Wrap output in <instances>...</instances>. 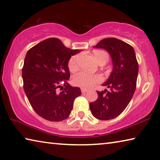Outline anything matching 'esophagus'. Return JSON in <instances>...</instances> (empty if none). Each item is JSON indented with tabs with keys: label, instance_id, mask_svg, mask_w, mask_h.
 I'll use <instances>...</instances> for the list:
<instances>
[{
	"label": "esophagus",
	"instance_id": "obj_1",
	"mask_svg": "<svg viewBox=\"0 0 160 160\" xmlns=\"http://www.w3.org/2000/svg\"><path fill=\"white\" fill-rule=\"evenodd\" d=\"M81 92H82V93H85V92H88V90H86V89L82 88V89H81Z\"/></svg>",
	"mask_w": 160,
	"mask_h": 160
}]
</instances>
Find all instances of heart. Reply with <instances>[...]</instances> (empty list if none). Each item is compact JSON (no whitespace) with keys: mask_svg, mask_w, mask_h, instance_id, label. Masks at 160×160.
<instances>
[{"mask_svg":"<svg viewBox=\"0 0 160 160\" xmlns=\"http://www.w3.org/2000/svg\"><path fill=\"white\" fill-rule=\"evenodd\" d=\"M94 57L99 63L102 62L107 63L109 60V55L104 51L96 50L93 52ZM79 56L75 55L72 56L68 61V68L70 71L73 72L78 69ZM102 78L99 75H92L85 72H79L75 74L72 81L75 85L80 88L89 89L92 88L95 84L101 82Z\"/></svg>","mask_w":160,"mask_h":160,"instance_id":"1","label":"heart"}]
</instances>
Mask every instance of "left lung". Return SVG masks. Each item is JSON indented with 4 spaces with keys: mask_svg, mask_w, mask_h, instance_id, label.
<instances>
[{
    "mask_svg": "<svg viewBox=\"0 0 160 160\" xmlns=\"http://www.w3.org/2000/svg\"><path fill=\"white\" fill-rule=\"evenodd\" d=\"M94 48H104L112 57L113 70L103 84L109 91L98 92V98L90 103L92 114L97 119L107 121L117 117L128 106L136 88L138 63L134 48L116 38H107Z\"/></svg>",
    "mask_w": 160,
    "mask_h": 160,
    "instance_id": "left-lung-1",
    "label": "left lung"
}]
</instances>
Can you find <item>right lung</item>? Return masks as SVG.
<instances>
[{
  "label": "right lung",
  "mask_w": 160,
  "mask_h": 160,
  "mask_svg": "<svg viewBox=\"0 0 160 160\" xmlns=\"http://www.w3.org/2000/svg\"><path fill=\"white\" fill-rule=\"evenodd\" d=\"M80 51L66 47L57 38H49L27 53L22 68L23 88L35 112L46 120L66 119L75 99L81 95L79 88L67 82L68 61L71 56ZM58 88L62 91L58 92Z\"/></svg>",
  "instance_id": "1"
}]
</instances>
